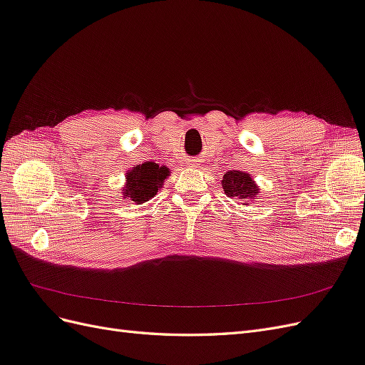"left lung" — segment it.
<instances>
[{
	"label": "left lung",
	"mask_w": 365,
	"mask_h": 365,
	"mask_svg": "<svg viewBox=\"0 0 365 365\" xmlns=\"http://www.w3.org/2000/svg\"><path fill=\"white\" fill-rule=\"evenodd\" d=\"M222 187L227 196H231L233 200L242 201L244 205H248L250 201L257 200L259 189L250 173L239 172V170L227 172L224 175Z\"/></svg>",
	"instance_id": "obj_1"
}]
</instances>
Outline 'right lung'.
<instances>
[{
  "label": "right lung",
  "mask_w": 365,
  "mask_h": 365,
  "mask_svg": "<svg viewBox=\"0 0 365 365\" xmlns=\"http://www.w3.org/2000/svg\"><path fill=\"white\" fill-rule=\"evenodd\" d=\"M169 170L155 163H143L126 173L123 197H129L135 204H143L157 195Z\"/></svg>",
  "instance_id": "1"
}]
</instances>
